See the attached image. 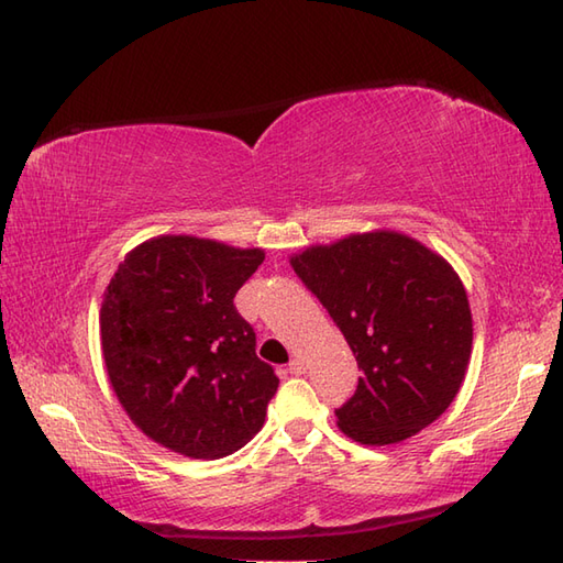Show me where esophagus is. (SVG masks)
Wrapping results in <instances>:
<instances>
[{"label":"esophagus","mask_w":563,"mask_h":563,"mask_svg":"<svg viewBox=\"0 0 563 563\" xmlns=\"http://www.w3.org/2000/svg\"><path fill=\"white\" fill-rule=\"evenodd\" d=\"M290 373L292 375H305L307 373V363L302 361V357H295V361H290Z\"/></svg>","instance_id":"1"}]
</instances>
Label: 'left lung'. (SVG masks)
<instances>
[{
  "instance_id": "1",
  "label": "left lung",
  "mask_w": 563,
  "mask_h": 563,
  "mask_svg": "<svg viewBox=\"0 0 563 563\" xmlns=\"http://www.w3.org/2000/svg\"><path fill=\"white\" fill-rule=\"evenodd\" d=\"M290 266L327 307L363 375L336 409L361 445H391L448 411L472 357V309L450 263L391 230L307 246Z\"/></svg>"
}]
</instances>
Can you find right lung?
I'll list each match as a JSON object with an SVG mask.
<instances>
[{
	"label": "right lung",
	"mask_w": 563,
	"mask_h": 563,
	"mask_svg": "<svg viewBox=\"0 0 563 563\" xmlns=\"http://www.w3.org/2000/svg\"><path fill=\"white\" fill-rule=\"evenodd\" d=\"M263 249L162 234L118 266L101 302V351L118 401L142 433L194 460L254 438L278 389L234 295Z\"/></svg>",
	"instance_id": "obj_1"
}]
</instances>
